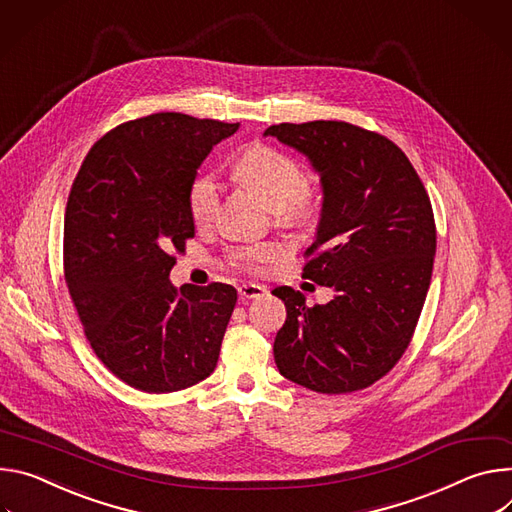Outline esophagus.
<instances>
[{
  "label": "esophagus",
  "mask_w": 512,
  "mask_h": 512,
  "mask_svg": "<svg viewBox=\"0 0 512 512\" xmlns=\"http://www.w3.org/2000/svg\"><path fill=\"white\" fill-rule=\"evenodd\" d=\"M238 293H240L242 301H250V299L264 297L268 291L264 287H260V285H254V282H248V285H240Z\"/></svg>",
  "instance_id": "1"
}]
</instances>
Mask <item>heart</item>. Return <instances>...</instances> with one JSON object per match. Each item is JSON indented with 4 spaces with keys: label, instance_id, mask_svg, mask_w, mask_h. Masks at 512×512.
Here are the masks:
<instances>
[{
    "label": "heart",
    "instance_id": "heart-1",
    "mask_svg": "<svg viewBox=\"0 0 512 512\" xmlns=\"http://www.w3.org/2000/svg\"><path fill=\"white\" fill-rule=\"evenodd\" d=\"M236 179L256 191L282 223L309 221L317 211V193L307 185L303 166L266 144L246 148L234 164ZM221 203V185L213 173L197 175L187 191V207L197 227L209 225ZM274 244H246L230 250V262L246 272H260L278 258Z\"/></svg>",
    "mask_w": 512,
    "mask_h": 512
}]
</instances>
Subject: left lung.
<instances>
[{
    "instance_id": "left-lung-1",
    "label": "left lung",
    "mask_w": 512,
    "mask_h": 512,
    "mask_svg": "<svg viewBox=\"0 0 512 512\" xmlns=\"http://www.w3.org/2000/svg\"><path fill=\"white\" fill-rule=\"evenodd\" d=\"M321 175L323 209L303 278L331 287L327 305L291 287L272 291L287 321L274 339L280 374L321 394H348L386 376L409 348L437 246L429 195L407 154L348 122L270 126Z\"/></svg>"
}]
</instances>
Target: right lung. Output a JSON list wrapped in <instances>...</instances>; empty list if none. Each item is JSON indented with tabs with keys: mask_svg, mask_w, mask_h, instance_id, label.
<instances>
[{
	"mask_svg": "<svg viewBox=\"0 0 512 512\" xmlns=\"http://www.w3.org/2000/svg\"><path fill=\"white\" fill-rule=\"evenodd\" d=\"M236 130L173 111L120 124L91 146L71 187L69 295L95 356L142 392L189 388L217 366L238 291L177 289L168 274L195 238L187 191L197 168Z\"/></svg>",
	"mask_w": 512,
	"mask_h": 512,
	"instance_id": "add662e5",
	"label": "right lung"
}]
</instances>
